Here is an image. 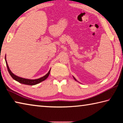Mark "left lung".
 <instances>
[{
  "label": "left lung",
  "instance_id": "left-lung-1",
  "mask_svg": "<svg viewBox=\"0 0 123 123\" xmlns=\"http://www.w3.org/2000/svg\"><path fill=\"white\" fill-rule=\"evenodd\" d=\"M74 77V79H75V80H76V78H75V77Z\"/></svg>",
  "mask_w": 123,
  "mask_h": 123
}]
</instances>
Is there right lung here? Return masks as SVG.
Returning <instances> with one entry per match:
<instances>
[{
	"label": "right lung",
	"instance_id": "1",
	"mask_svg": "<svg viewBox=\"0 0 123 123\" xmlns=\"http://www.w3.org/2000/svg\"><path fill=\"white\" fill-rule=\"evenodd\" d=\"M5 62H6V66H7V68L8 70V71H9L10 75H11L12 78H13V80H15L16 81L19 82L22 84H26V85H29V86H33V85H35V84H37L38 83H40V82L43 81L45 80L46 78H47L48 76L49 75L50 73V71L51 70H49V71H48V73L46 74V75H45L43 77H42L40 78H38V79H35V80H29V79H26V78H22L18 77V76L15 75V74H13L12 72L11 71V70H10L9 66H8L7 63L6 62V55L5 57Z\"/></svg>",
	"mask_w": 123,
	"mask_h": 123
}]
</instances>
